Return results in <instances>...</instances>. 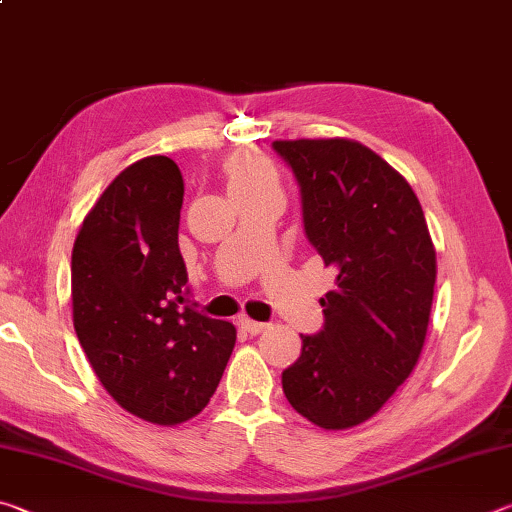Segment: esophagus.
<instances>
[{
  "label": "esophagus",
  "mask_w": 512,
  "mask_h": 512,
  "mask_svg": "<svg viewBox=\"0 0 512 512\" xmlns=\"http://www.w3.org/2000/svg\"><path fill=\"white\" fill-rule=\"evenodd\" d=\"M239 325H241V329H244V332H248L250 336L264 332V329L268 327L266 323H257V320L248 318V316H241V318H239Z\"/></svg>",
  "instance_id": "1"
}]
</instances>
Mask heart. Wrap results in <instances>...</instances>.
<instances>
[{
  "label": "heart",
  "instance_id": "obj_1",
  "mask_svg": "<svg viewBox=\"0 0 512 512\" xmlns=\"http://www.w3.org/2000/svg\"><path fill=\"white\" fill-rule=\"evenodd\" d=\"M225 176H228L232 196L277 185V171L273 162L253 151H241L232 155L225 162Z\"/></svg>",
  "mask_w": 512,
  "mask_h": 512
}]
</instances>
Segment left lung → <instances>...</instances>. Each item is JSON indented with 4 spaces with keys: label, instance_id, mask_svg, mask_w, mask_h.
I'll return each instance as SVG.
<instances>
[{
    "label": "left lung",
    "instance_id": "left-lung-1",
    "mask_svg": "<svg viewBox=\"0 0 512 512\" xmlns=\"http://www.w3.org/2000/svg\"><path fill=\"white\" fill-rule=\"evenodd\" d=\"M300 185L309 244L336 271L325 325L302 336L282 372L289 404L323 429L370 420L420 359L436 284V248L418 196L354 140H277Z\"/></svg>",
    "mask_w": 512,
    "mask_h": 512
}]
</instances>
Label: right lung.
<instances>
[{"mask_svg":"<svg viewBox=\"0 0 512 512\" xmlns=\"http://www.w3.org/2000/svg\"><path fill=\"white\" fill-rule=\"evenodd\" d=\"M183 176L167 155L133 162L106 187L72 250L74 329L103 388L146 422L201 413L237 329L189 307L178 248Z\"/></svg>","mask_w":512,"mask_h":512,"instance_id":"add662e5","label":"right lung"}]
</instances>
